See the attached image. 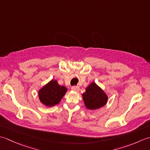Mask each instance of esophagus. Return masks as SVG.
<instances>
[{
	"mask_svg": "<svg viewBox=\"0 0 150 150\" xmlns=\"http://www.w3.org/2000/svg\"><path fill=\"white\" fill-rule=\"evenodd\" d=\"M79 87H78V86H72L71 87V90H73V91H75V92H78L79 91Z\"/></svg>",
	"mask_w": 150,
	"mask_h": 150,
	"instance_id": "esophagus-1",
	"label": "esophagus"
}]
</instances>
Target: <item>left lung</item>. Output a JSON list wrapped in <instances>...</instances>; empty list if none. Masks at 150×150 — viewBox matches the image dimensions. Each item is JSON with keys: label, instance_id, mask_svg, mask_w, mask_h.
Segmentation results:
<instances>
[{"label": "left lung", "instance_id": "obj_1", "mask_svg": "<svg viewBox=\"0 0 150 150\" xmlns=\"http://www.w3.org/2000/svg\"><path fill=\"white\" fill-rule=\"evenodd\" d=\"M84 104L88 110H97L106 105L108 96L104 91L95 82L91 83L86 88L82 94Z\"/></svg>", "mask_w": 150, "mask_h": 150}]
</instances>
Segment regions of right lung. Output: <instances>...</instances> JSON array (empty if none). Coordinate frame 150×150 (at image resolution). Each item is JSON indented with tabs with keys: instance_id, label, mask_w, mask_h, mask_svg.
Returning <instances> with one entry per match:
<instances>
[{
	"instance_id": "right-lung-1",
	"label": "right lung",
	"mask_w": 150,
	"mask_h": 150,
	"mask_svg": "<svg viewBox=\"0 0 150 150\" xmlns=\"http://www.w3.org/2000/svg\"><path fill=\"white\" fill-rule=\"evenodd\" d=\"M66 91L65 86L59 85L56 80H52L39 91V97L44 105L52 107L60 103Z\"/></svg>"
}]
</instances>
